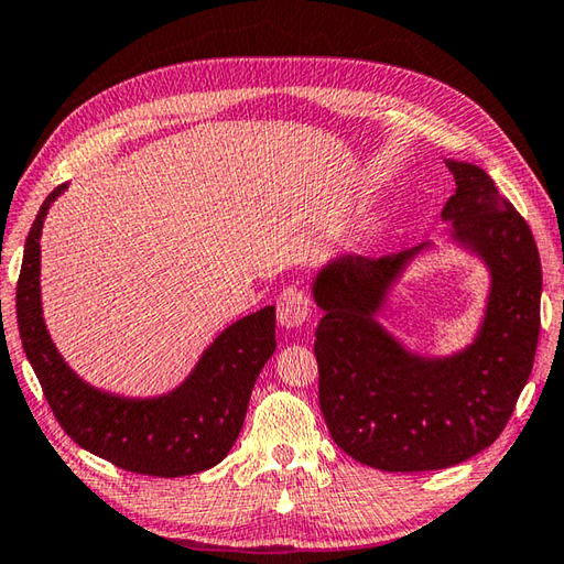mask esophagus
Returning a JSON list of instances; mask_svg holds the SVG:
<instances>
[{
  "instance_id": "esophagus-1",
  "label": "esophagus",
  "mask_w": 564,
  "mask_h": 564,
  "mask_svg": "<svg viewBox=\"0 0 564 564\" xmlns=\"http://www.w3.org/2000/svg\"><path fill=\"white\" fill-rule=\"evenodd\" d=\"M311 316V299L296 290V286H290L284 290L278 299V323L282 328L292 330V328H302V325L308 321Z\"/></svg>"
}]
</instances>
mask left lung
Wrapping results in <instances>:
<instances>
[{"mask_svg": "<svg viewBox=\"0 0 564 564\" xmlns=\"http://www.w3.org/2000/svg\"><path fill=\"white\" fill-rule=\"evenodd\" d=\"M456 193L442 209L448 243L487 270L482 316L448 355L417 352L379 321L412 262L434 243L379 260L340 256L311 282L318 400L335 444L365 466L417 473L492 446L527 386L541 333V256L529 224L468 161L446 159Z\"/></svg>", "mask_w": 564, "mask_h": 564, "instance_id": "left-lung-1", "label": "left lung"}]
</instances>
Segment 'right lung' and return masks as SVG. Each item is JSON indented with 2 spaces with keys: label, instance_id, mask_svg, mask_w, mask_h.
<instances>
[{
  "label": "right lung",
  "instance_id": "right-lung-1",
  "mask_svg": "<svg viewBox=\"0 0 564 564\" xmlns=\"http://www.w3.org/2000/svg\"><path fill=\"white\" fill-rule=\"evenodd\" d=\"M65 191L67 183L55 187L37 212L17 286L23 352L57 422L86 452L122 470L178 478L217 466L239 440L258 373L278 347L274 306L224 328L166 393L132 398L91 386L59 355L43 318L41 236L47 209Z\"/></svg>",
  "mask_w": 564,
  "mask_h": 564
}]
</instances>
